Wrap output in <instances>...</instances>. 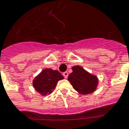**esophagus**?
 Listing matches in <instances>:
<instances>
[{"label":"esophagus","mask_w":129,"mask_h":129,"mask_svg":"<svg viewBox=\"0 0 129 129\" xmlns=\"http://www.w3.org/2000/svg\"><path fill=\"white\" fill-rule=\"evenodd\" d=\"M63 77L66 79L68 78V72H64L63 73Z\"/></svg>","instance_id":"esophagus-1"}]
</instances>
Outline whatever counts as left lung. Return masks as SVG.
I'll return each mask as SVG.
<instances>
[{
  "label": "left lung",
  "mask_w": 129,
  "mask_h": 129,
  "mask_svg": "<svg viewBox=\"0 0 129 129\" xmlns=\"http://www.w3.org/2000/svg\"><path fill=\"white\" fill-rule=\"evenodd\" d=\"M73 73L68 77L75 90L81 94H89L96 90L98 85V78L89 73L83 68L79 66L72 68Z\"/></svg>",
  "instance_id": "obj_1"
}]
</instances>
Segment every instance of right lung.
<instances>
[{
	"mask_svg": "<svg viewBox=\"0 0 129 129\" xmlns=\"http://www.w3.org/2000/svg\"><path fill=\"white\" fill-rule=\"evenodd\" d=\"M63 78L58 71L46 68L33 80V85L38 92L43 96H46L51 93L55 89L57 82Z\"/></svg>",
	"mask_w": 129,
	"mask_h": 129,
	"instance_id": "add662e5",
	"label": "right lung"
}]
</instances>
